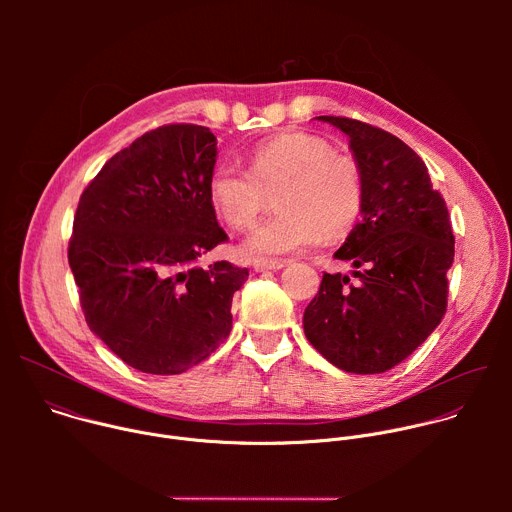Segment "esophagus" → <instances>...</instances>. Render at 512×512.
I'll list each match as a JSON object with an SVG mask.
<instances>
[{"label": "esophagus", "instance_id": "1", "mask_svg": "<svg viewBox=\"0 0 512 512\" xmlns=\"http://www.w3.org/2000/svg\"><path fill=\"white\" fill-rule=\"evenodd\" d=\"M281 267H285V263H283V261L257 259V261L253 263V269H255V271H275V269H281Z\"/></svg>", "mask_w": 512, "mask_h": 512}]
</instances>
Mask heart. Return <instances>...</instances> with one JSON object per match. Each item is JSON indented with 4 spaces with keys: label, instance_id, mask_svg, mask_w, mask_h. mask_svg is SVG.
Listing matches in <instances>:
<instances>
[{
    "label": "heart",
    "instance_id": "1",
    "mask_svg": "<svg viewBox=\"0 0 512 512\" xmlns=\"http://www.w3.org/2000/svg\"><path fill=\"white\" fill-rule=\"evenodd\" d=\"M271 194L279 210L247 237L245 251L253 257L296 255L324 235H348L360 221L367 184L352 156L334 152L326 137L308 131H285L257 143L249 170L223 162L208 176L212 208L237 231L257 221Z\"/></svg>",
    "mask_w": 512,
    "mask_h": 512
}]
</instances>
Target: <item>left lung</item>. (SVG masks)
<instances>
[{
  "label": "left lung",
  "instance_id": "left-lung-1",
  "mask_svg": "<svg viewBox=\"0 0 512 512\" xmlns=\"http://www.w3.org/2000/svg\"><path fill=\"white\" fill-rule=\"evenodd\" d=\"M318 119L350 137L367 200L334 253L354 265L356 279L324 273L304 312V332L334 367L377 375L405 360L446 314L454 261L450 214L423 160L399 137L350 117Z\"/></svg>",
  "mask_w": 512,
  "mask_h": 512
}]
</instances>
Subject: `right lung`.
Masks as SVG:
<instances>
[{"label":"right lung","instance_id":"right-lung-1","mask_svg":"<svg viewBox=\"0 0 512 512\" xmlns=\"http://www.w3.org/2000/svg\"><path fill=\"white\" fill-rule=\"evenodd\" d=\"M216 137L170 123L117 152L83 190L68 263L89 328L129 367L178 375L233 328L249 269L194 261L229 241L208 200Z\"/></svg>","mask_w":512,"mask_h":512}]
</instances>
